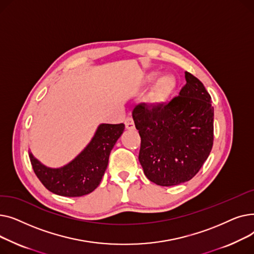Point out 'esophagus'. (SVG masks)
Returning a JSON list of instances; mask_svg holds the SVG:
<instances>
[{"instance_id": "esophagus-1", "label": "esophagus", "mask_w": 254, "mask_h": 254, "mask_svg": "<svg viewBox=\"0 0 254 254\" xmlns=\"http://www.w3.org/2000/svg\"><path fill=\"white\" fill-rule=\"evenodd\" d=\"M125 125H126V127H127V129H134V128H135V124H134V120H132V118H131L130 116H128V117H127V118H126Z\"/></svg>"}]
</instances>
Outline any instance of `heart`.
I'll list each match as a JSON object with an SVG mask.
<instances>
[{"mask_svg":"<svg viewBox=\"0 0 254 254\" xmlns=\"http://www.w3.org/2000/svg\"><path fill=\"white\" fill-rule=\"evenodd\" d=\"M157 72H151L145 78V81L147 83L152 82L153 80L157 77ZM177 86L176 78L170 75V74H164L159 76L155 83L153 84L149 95L147 97V102L153 106V107H162L164 106L173 95V92L175 91V88Z\"/></svg>","mask_w":254,"mask_h":254,"instance_id":"heart-1","label":"heart"}]
</instances>
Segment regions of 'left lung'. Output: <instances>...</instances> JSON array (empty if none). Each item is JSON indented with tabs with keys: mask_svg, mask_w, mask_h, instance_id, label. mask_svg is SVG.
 Returning <instances> with one entry per match:
<instances>
[{
	"mask_svg": "<svg viewBox=\"0 0 254 254\" xmlns=\"http://www.w3.org/2000/svg\"><path fill=\"white\" fill-rule=\"evenodd\" d=\"M179 96L162 107L139 104L132 110L141 137L139 162L144 174L161 186L190 181L213 146L214 108L204 84L185 72Z\"/></svg>",
	"mask_w": 254,
	"mask_h": 254,
	"instance_id": "1",
	"label": "left lung"
}]
</instances>
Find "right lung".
Segmentation results:
<instances>
[{
  "mask_svg": "<svg viewBox=\"0 0 254 254\" xmlns=\"http://www.w3.org/2000/svg\"><path fill=\"white\" fill-rule=\"evenodd\" d=\"M125 125L102 124L86 147L72 162L61 168H49L30 152L31 164L45 188L63 196H82L95 190L108 166L109 155L122 136Z\"/></svg>",
  "mask_w": 254,
  "mask_h": 254,
  "instance_id": "add662e5",
  "label": "right lung"
}]
</instances>
